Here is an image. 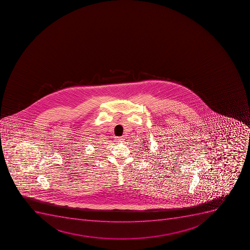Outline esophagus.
Wrapping results in <instances>:
<instances>
[{
  "instance_id": "1",
  "label": "esophagus",
  "mask_w": 250,
  "mask_h": 250,
  "mask_svg": "<svg viewBox=\"0 0 250 250\" xmlns=\"http://www.w3.org/2000/svg\"><path fill=\"white\" fill-rule=\"evenodd\" d=\"M116 141L117 142H124V137H116Z\"/></svg>"
}]
</instances>
